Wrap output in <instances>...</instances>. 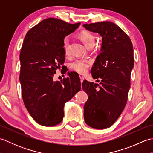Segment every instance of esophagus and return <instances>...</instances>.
<instances>
[{
    "label": "esophagus",
    "mask_w": 153,
    "mask_h": 153,
    "mask_svg": "<svg viewBox=\"0 0 153 153\" xmlns=\"http://www.w3.org/2000/svg\"><path fill=\"white\" fill-rule=\"evenodd\" d=\"M79 78H80V81H81V83L83 82V81L84 79V76L82 74H79Z\"/></svg>",
    "instance_id": "1"
}]
</instances>
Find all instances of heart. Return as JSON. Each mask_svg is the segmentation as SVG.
I'll use <instances>...</instances> for the list:
<instances>
[{"label": "heart", "instance_id": "heart-1", "mask_svg": "<svg viewBox=\"0 0 153 153\" xmlns=\"http://www.w3.org/2000/svg\"><path fill=\"white\" fill-rule=\"evenodd\" d=\"M80 38L84 42L86 46L90 48L93 47L95 43L96 39L94 35L89 31H84L81 32L79 34ZM63 48L65 53L68 54L70 51V39L66 36L63 41ZM91 64V61L89 59H83V58H77L70 64V68L77 73L85 74L88 70Z\"/></svg>", "mask_w": 153, "mask_h": 153}]
</instances>
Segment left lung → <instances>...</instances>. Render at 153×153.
Returning a JSON list of instances; mask_svg holds the SVG:
<instances>
[{"mask_svg":"<svg viewBox=\"0 0 153 153\" xmlns=\"http://www.w3.org/2000/svg\"><path fill=\"white\" fill-rule=\"evenodd\" d=\"M83 26L102 37L101 52L91 70L100 86L87 80L82 83L89 96L84 106V120L93 128L106 129L119 118L127 103L134 65V48L128 35L114 23L101 22Z\"/></svg>","mask_w":153,"mask_h":153,"instance_id":"obj_1","label":"left lung"}]
</instances>
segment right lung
<instances>
[{"label": "right lung", "instance_id": "right-lung-1", "mask_svg": "<svg viewBox=\"0 0 153 153\" xmlns=\"http://www.w3.org/2000/svg\"><path fill=\"white\" fill-rule=\"evenodd\" d=\"M80 24H71L49 18L31 28L25 35L19 55V82L24 105L39 124L54 126L60 123L65 103L81 89L79 77L74 71L68 73L69 77L61 82L53 81L56 70L65 61L64 39Z\"/></svg>", "mask_w": 153, "mask_h": 153}]
</instances>
